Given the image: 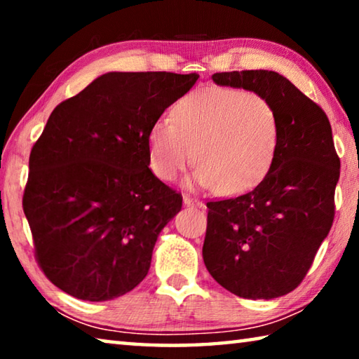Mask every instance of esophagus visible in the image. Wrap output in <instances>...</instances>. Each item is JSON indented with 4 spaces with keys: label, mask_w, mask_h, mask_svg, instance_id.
Wrapping results in <instances>:
<instances>
[{
    "label": "esophagus",
    "mask_w": 359,
    "mask_h": 359,
    "mask_svg": "<svg viewBox=\"0 0 359 359\" xmlns=\"http://www.w3.org/2000/svg\"><path fill=\"white\" fill-rule=\"evenodd\" d=\"M184 204L185 205H188V208H203V203L201 201H198V199H194V198H191L190 194H184Z\"/></svg>",
    "instance_id": "34e87169"
}]
</instances>
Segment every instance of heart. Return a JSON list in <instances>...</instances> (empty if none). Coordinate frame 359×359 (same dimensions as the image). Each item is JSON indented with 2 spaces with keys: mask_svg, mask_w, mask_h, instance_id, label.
Returning <instances> with one entry per match:
<instances>
[{
  "mask_svg": "<svg viewBox=\"0 0 359 359\" xmlns=\"http://www.w3.org/2000/svg\"><path fill=\"white\" fill-rule=\"evenodd\" d=\"M280 135V118L266 96L229 87L199 90L175 102L171 121L151 125L150 166L160 179L174 180L194 160L198 185L233 196L269 174Z\"/></svg>",
  "mask_w": 359,
  "mask_h": 359,
  "instance_id": "heart-1",
  "label": "heart"
}]
</instances>
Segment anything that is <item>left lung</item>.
Returning a JSON list of instances; mask_svg holds the SVG:
<instances>
[{
	"mask_svg": "<svg viewBox=\"0 0 359 359\" xmlns=\"http://www.w3.org/2000/svg\"><path fill=\"white\" fill-rule=\"evenodd\" d=\"M212 79L266 96L282 135L274 165L253 190L208 203L204 264L236 296L274 299L302 282L332 226L340 160L331 123L278 72L231 71Z\"/></svg>",
	"mask_w": 359,
	"mask_h": 359,
	"instance_id": "obj_1",
	"label": "left lung"
}]
</instances>
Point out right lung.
<instances>
[{
	"label": "right lung",
	"instance_id": "right-lung-1",
	"mask_svg": "<svg viewBox=\"0 0 359 359\" xmlns=\"http://www.w3.org/2000/svg\"><path fill=\"white\" fill-rule=\"evenodd\" d=\"M196 72H107L53 109L29 154L23 212L46 277L83 301L147 276L182 194L150 171L149 131Z\"/></svg>",
	"mask_w": 359,
	"mask_h": 359
}]
</instances>
